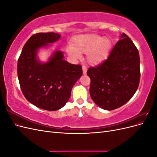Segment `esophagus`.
<instances>
[{
    "instance_id": "obj_1",
    "label": "esophagus",
    "mask_w": 157,
    "mask_h": 157,
    "mask_svg": "<svg viewBox=\"0 0 157 157\" xmlns=\"http://www.w3.org/2000/svg\"><path fill=\"white\" fill-rule=\"evenodd\" d=\"M82 72H83V74L84 75H86V72H87V67H86V66H82Z\"/></svg>"
}]
</instances>
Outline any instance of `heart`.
I'll list each match as a JSON object with an SVG mask.
<instances>
[{"instance_id": "heart-1", "label": "heart", "mask_w": 157, "mask_h": 157, "mask_svg": "<svg viewBox=\"0 0 157 157\" xmlns=\"http://www.w3.org/2000/svg\"><path fill=\"white\" fill-rule=\"evenodd\" d=\"M74 46H69L67 54L73 58L78 59L82 57L81 53H88V61L92 64H98L107 57L111 46L109 39L98 35H82L74 41Z\"/></svg>"}]
</instances>
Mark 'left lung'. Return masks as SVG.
I'll return each mask as SVG.
<instances>
[{
    "mask_svg": "<svg viewBox=\"0 0 157 157\" xmlns=\"http://www.w3.org/2000/svg\"><path fill=\"white\" fill-rule=\"evenodd\" d=\"M90 94L94 103L111 111L124 105L133 97L140 80L138 50L123 33L108 58L97 67H90Z\"/></svg>",
    "mask_w": 157,
    "mask_h": 157,
    "instance_id": "left-lung-1",
    "label": "left lung"
}]
</instances>
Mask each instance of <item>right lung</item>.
<instances>
[{
	"label": "right lung",
	"instance_id": "add662e5",
	"mask_svg": "<svg viewBox=\"0 0 157 157\" xmlns=\"http://www.w3.org/2000/svg\"><path fill=\"white\" fill-rule=\"evenodd\" d=\"M60 37L55 33L33 35L23 46L17 61V77L23 96L31 103L47 111L58 110L65 105L82 75L81 65L64 60L61 51L54 52L46 63L38 59L39 49Z\"/></svg>",
	"mask_w": 157,
	"mask_h": 157
}]
</instances>
